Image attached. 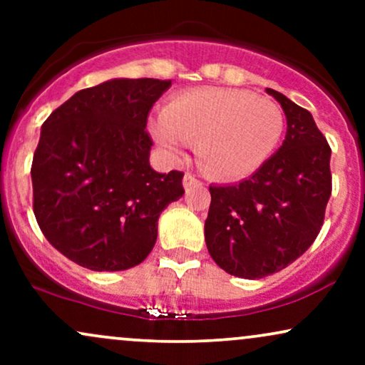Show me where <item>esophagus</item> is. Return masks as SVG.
<instances>
[{
    "label": "esophagus",
    "instance_id": "1",
    "mask_svg": "<svg viewBox=\"0 0 365 365\" xmlns=\"http://www.w3.org/2000/svg\"><path fill=\"white\" fill-rule=\"evenodd\" d=\"M197 185H200L199 180H197L192 173H185V177H183V187H185V190H192V188Z\"/></svg>",
    "mask_w": 365,
    "mask_h": 365
}]
</instances>
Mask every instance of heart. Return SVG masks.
<instances>
[{"mask_svg":"<svg viewBox=\"0 0 365 365\" xmlns=\"http://www.w3.org/2000/svg\"><path fill=\"white\" fill-rule=\"evenodd\" d=\"M282 108L252 92L204 87L183 92L166 104L150 135L170 158H180L188 140L209 173L237 180L262 168L282 140Z\"/></svg>","mask_w":365,"mask_h":365,"instance_id":"obj_1","label":"heart"}]
</instances>
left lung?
<instances>
[{"mask_svg":"<svg viewBox=\"0 0 365 365\" xmlns=\"http://www.w3.org/2000/svg\"><path fill=\"white\" fill-rule=\"evenodd\" d=\"M287 135L249 178L211 185L204 237L212 261L226 273L261 279L299 259L319 233L331 195V149L312 115L287 96Z\"/></svg>","mask_w":365,"mask_h":365,"instance_id":"obj_1","label":"left lung"}]
</instances>
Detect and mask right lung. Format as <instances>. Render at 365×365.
I'll list each match as a JSON object with an SVG mask.
<instances>
[{
	"mask_svg": "<svg viewBox=\"0 0 365 365\" xmlns=\"http://www.w3.org/2000/svg\"><path fill=\"white\" fill-rule=\"evenodd\" d=\"M171 81L111 78L75 92L41 127L34 215L54 249L91 271H123L150 254L159 215L185 194L182 171L150 168L145 132Z\"/></svg>",
	"mask_w": 365,
	"mask_h": 365,
	"instance_id": "obj_1",
	"label": "right lung"
}]
</instances>
